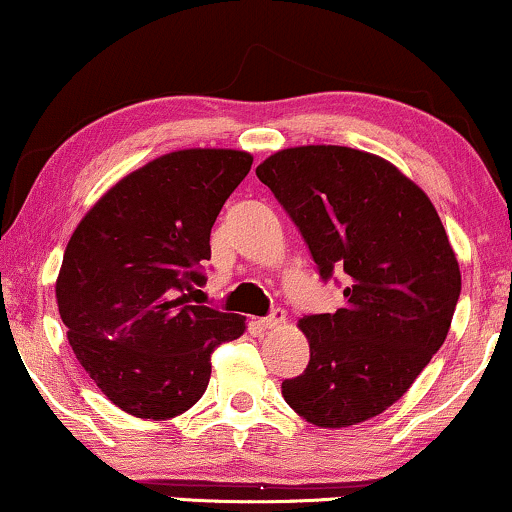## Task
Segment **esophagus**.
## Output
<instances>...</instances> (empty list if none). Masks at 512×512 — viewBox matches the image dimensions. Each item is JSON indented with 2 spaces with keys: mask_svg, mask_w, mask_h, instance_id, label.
Instances as JSON below:
<instances>
[{
  "mask_svg": "<svg viewBox=\"0 0 512 512\" xmlns=\"http://www.w3.org/2000/svg\"><path fill=\"white\" fill-rule=\"evenodd\" d=\"M285 320H287L285 311H282V308H273V311H270L266 318L258 320V325H261L263 330H273V327H280L282 323H285Z\"/></svg>",
  "mask_w": 512,
  "mask_h": 512,
  "instance_id": "34e87169",
  "label": "esophagus"
}]
</instances>
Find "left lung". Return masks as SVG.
<instances>
[{
  "label": "left lung",
  "mask_w": 512,
  "mask_h": 512,
  "mask_svg": "<svg viewBox=\"0 0 512 512\" xmlns=\"http://www.w3.org/2000/svg\"><path fill=\"white\" fill-rule=\"evenodd\" d=\"M311 251L320 280L344 273V306L304 315L311 361L282 396L318 427L396 403L449 334L460 270L437 208L380 156L332 144L282 149L256 168Z\"/></svg>",
  "instance_id": "1"
}]
</instances>
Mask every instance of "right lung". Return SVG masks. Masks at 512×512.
<instances>
[{
  "label": "right lung",
  "instance_id": "1",
  "mask_svg": "<svg viewBox=\"0 0 512 512\" xmlns=\"http://www.w3.org/2000/svg\"><path fill=\"white\" fill-rule=\"evenodd\" d=\"M235 149H182L116 182L75 227L56 280L68 342L106 399L166 420L201 399L211 353L244 315L189 304L206 282L211 227L251 170Z\"/></svg>",
  "mask_w": 512,
  "mask_h": 512
}]
</instances>
